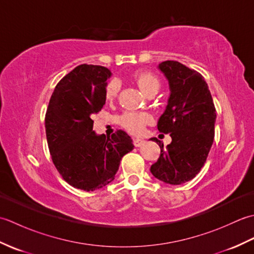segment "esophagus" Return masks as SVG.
Masks as SVG:
<instances>
[{
  "label": "esophagus",
  "instance_id": "34e87169",
  "mask_svg": "<svg viewBox=\"0 0 254 254\" xmlns=\"http://www.w3.org/2000/svg\"><path fill=\"white\" fill-rule=\"evenodd\" d=\"M144 143H145L144 139H139V138H134V139H133V144H134V146H135V147L142 146V145H143Z\"/></svg>",
  "mask_w": 254,
  "mask_h": 254
}]
</instances>
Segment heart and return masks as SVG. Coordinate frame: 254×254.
Listing matches in <instances>:
<instances>
[{"label": "heart", "instance_id": "b5f03b06", "mask_svg": "<svg viewBox=\"0 0 254 254\" xmlns=\"http://www.w3.org/2000/svg\"><path fill=\"white\" fill-rule=\"evenodd\" d=\"M135 80L145 95H148L152 91H158L160 87V83L158 78L155 75L147 72H139L135 75ZM120 82L119 79L115 78L109 82L106 87V98L108 100H112L118 95L120 90ZM153 122V117L147 112H126L119 118V123L120 126L126 128L127 132H130L134 135L141 134L146 124Z\"/></svg>", "mask_w": 254, "mask_h": 254}]
</instances>
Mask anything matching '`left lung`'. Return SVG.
<instances>
[{
  "instance_id": "1",
  "label": "left lung",
  "mask_w": 254,
  "mask_h": 254,
  "mask_svg": "<svg viewBox=\"0 0 254 254\" xmlns=\"http://www.w3.org/2000/svg\"><path fill=\"white\" fill-rule=\"evenodd\" d=\"M158 68L168 79L170 95L160 116L159 132L170 133L171 143L164 147L150 167L155 178L168 185L192 180L206 161L215 134L216 110L207 83L198 72L177 61L161 62Z\"/></svg>"
}]
</instances>
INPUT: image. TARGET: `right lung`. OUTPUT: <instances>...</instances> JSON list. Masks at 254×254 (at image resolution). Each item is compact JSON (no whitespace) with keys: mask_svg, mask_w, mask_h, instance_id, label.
Returning <instances> with one entry per match:
<instances>
[{"mask_svg":"<svg viewBox=\"0 0 254 254\" xmlns=\"http://www.w3.org/2000/svg\"><path fill=\"white\" fill-rule=\"evenodd\" d=\"M107 67L82 64L56 86L46 113L48 146L56 168L68 185L95 191L109 185L132 138L119 130L111 137L93 131L94 113L106 104Z\"/></svg>","mask_w":254,"mask_h":254,"instance_id":"obj_1","label":"right lung"}]
</instances>
